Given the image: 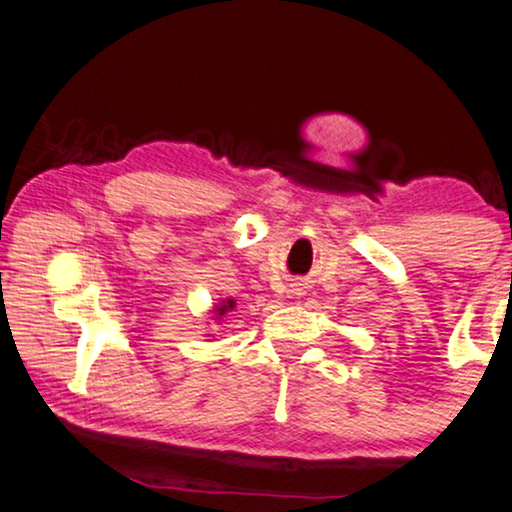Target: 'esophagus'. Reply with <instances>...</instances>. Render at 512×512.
Returning <instances> with one entry per match:
<instances>
[{
    "label": "esophagus",
    "instance_id": "1",
    "mask_svg": "<svg viewBox=\"0 0 512 512\" xmlns=\"http://www.w3.org/2000/svg\"><path fill=\"white\" fill-rule=\"evenodd\" d=\"M295 286H300V284H295ZM300 291H302V288H293V293H295V295H302Z\"/></svg>",
    "mask_w": 512,
    "mask_h": 512
}]
</instances>
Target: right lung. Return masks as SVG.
<instances>
[{"mask_svg":"<svg viewBox=\"0 0 512 512\" xmlns=\"http://www.w3.org/2000/svg\"><path fill=\"white\" fill-rule=\"evenodd\" d=\"M235 309V300H231V298H228V300H221L219 302V305H214L212 307V321H221V318H224L226 314H228V311H233Z\"/></svg>","mask_w":512,"mask_h":512,"instance_id":"add662e5","label":"right lung"}]
</instances>
